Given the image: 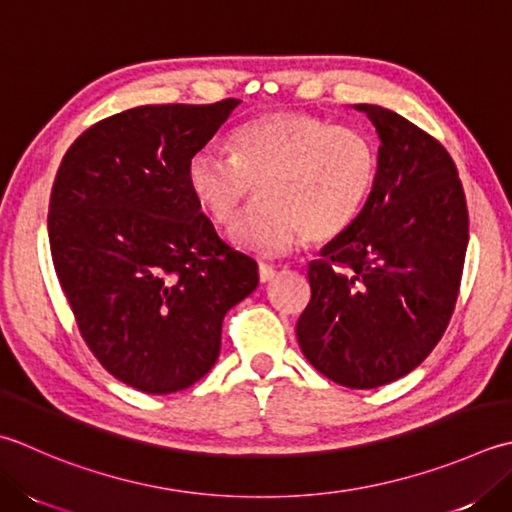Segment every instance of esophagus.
I'll return each instance as SVG.
<instances>
[{
  "instance_id": "34e87169",
  "label": "esophagus",
  "mask_w": 512,
  "mask_h": 512,
  "mask_svg": "<svg viewBox=\"0 0 512 512\" xmlns=\"http://www.w3.org/2000/svg\"><path fill=\"white\" fill-rule=\"evenodd\" d=\"M273 277H275V266L259 264V282L266 284V282H270V279H273Z\"/></svg>"
}]
</instances>
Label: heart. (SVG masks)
<instances>
[{"label":"heart","instance_id":"b5f03b06","mask_svg":"<svg viewBox=\"0 0 512 512\" xmlns=\"http://www.w3.org/2000/svg\"><path fill=\"white\" fill-rule=\"evenodd\" d=\"M228 155L190 159L188 190L210 222L228 228L259 188L262 208L230 233L237 248L257 255L284 253L302 237L308 244L342 237L377 179V153L364 133L299 110L248 119L230 135Z\"/></svg>","mask_w":512,"mask_h":512}]
</instances>
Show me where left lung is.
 Returning <instances> with one entry per match:
<instances>
[{
	"label": "left lung",
	"instance_id": "obj_1",
	"mask_svg": "<svg viewBox=\"0 0 512 512\" xmlns=\"http://www.w3.org/2000/svg\"><path fill=\"white\" fill-rule=\"evenodd\" d=\"M379 135L377 179L357 222L308 264L297 342L346 388L408 375L442 339L468 246V208L448 150L393 110L357 104Z\"/></svg>",
	"mask_w": 512,
	"mask_h": 512
}]
</instances>
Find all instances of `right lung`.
Wrapping results in <instances>:
<instances>
[{
  "label": "right lung",
  "instance_id": "right-lung-1",
  "mask_svg": "<svg viewBox=\"0 0 512 512\" xmlns=\"http://www.w3.org/2000/svg\"><path fill=\"white\" fill-rule=\"evenodd\" d=\"M242 104L137 106L84 130L48 206L55 273L90 353L148 395L177 393L215 366L222 322L259 284L224 244L186 168Z\"/></svg>",
  "mask_w": 512,
  "mask_h": 512
}]
</instances>
